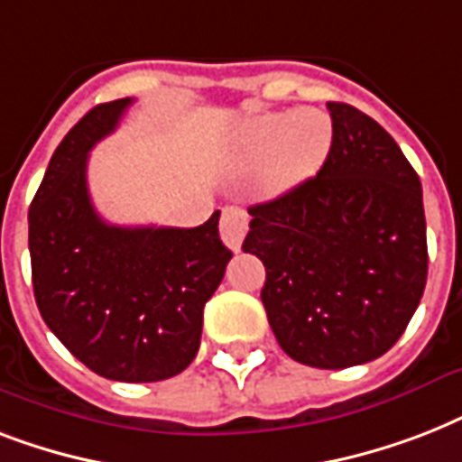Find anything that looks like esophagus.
I'll return each mask as SVG.
<instances>
[{
  "label": "esophagus",
  "mask_w": 462,
  "mask_h": 462,
  "mask_svg": "<svg viewBox=\"0 0 462 462\" xmlns=\"http://www.w3.org/2000/svg\"><path fill=\"white\" fill-rule=\"evenodd\" d=\"M246 230H249V216L245 208L239 206H227L223 208V217H220V237L232 252L242 249V239H245Z\"/></svg>",
  "instance_id": "esophagus-1"
}]
</instances>
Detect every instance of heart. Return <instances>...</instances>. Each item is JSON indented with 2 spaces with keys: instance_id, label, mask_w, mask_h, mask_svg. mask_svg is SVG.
<instances>
[{
  "instance_id": "1",
  "label": "heart",
  "mask_w": 462,
  "mask_h": 462,
  "mask_svg": "<svg viewBox=\"0 0 462 462\" xmlns=\"http://www.w3.org/2000/svg\"><path fill=\"white\" fill-rule=\"evenodd\" d=\"M333 146L328 112L302 107L263 112L239 126L232 141V167L249 172L261 167L268 191H288L321 170Z\"/></svg>"
}]
</instances>
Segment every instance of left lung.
Returning a JSON list of instances; mask_svg holds the SVG:
<instances>
[{"mask_svg": "<svg viewBox=\"0 0 462 462\" xmlns=\"http://www.w3.org/2000/svg\"><path fill=\"white\" fill-rule=\"evenodd\" d=\"M333 146L319 174L249 208L242 252L266 266L261 302L300 365L381 357L427 285L422 184L393 136L345 103L326 105Z\"/></svg>", "mask_w": 462, "mask_h": 462, "instance_id": "left-lung-1", "label": "left lung"}]
</instances>
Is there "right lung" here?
Masks as SVG:
<instances>
[{"instance_id":"obj_1","label":"right lung","mask_w":462,"mask_h":462,"mask_svg":"<svg viewBox=\"0 0 462 462\" xmlns=\"http://www.w3.org/2000/svg\"><path fill=\"white\" fill-rule=\"evenodd\" d=\"M132 103L97 105L57 146L28 210V249L35 302L64 347L105 379L151 383L196 357L203 307L232 252L217 235L220 210L199 227H119L97 216L88 153Z\"/></svg>"}]
</instances>
